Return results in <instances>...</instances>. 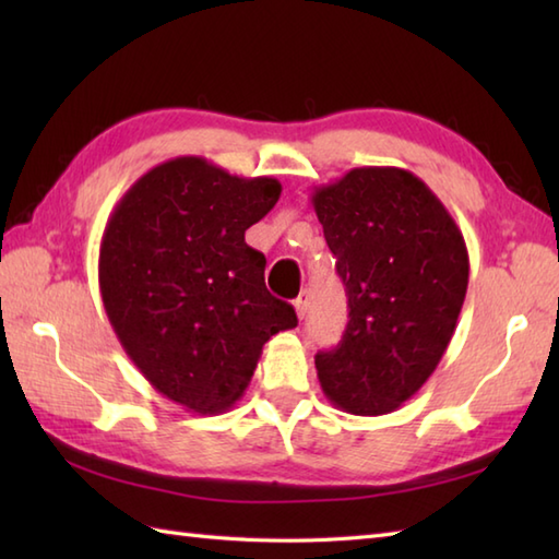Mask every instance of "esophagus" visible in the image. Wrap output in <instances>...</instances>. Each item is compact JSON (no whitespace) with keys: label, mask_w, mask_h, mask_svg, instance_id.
Returning <instances> with one entry per match:
<instances>
[{"label":"esophagus","mask_w":559,"mask_h":559,"mask_svg":"<svg viewBox=\"0 0 559 559\" xmlns=\"http://www.w3.org/2000/svg\"><path fill=\"white\" fill-rule=\"evenodd\" d=\"M293 307H295V314H298V319H305L307 310H310V290H302L298 298H295Z\"/></svg>","instance_id":"esophagus-1"}]
</instances>
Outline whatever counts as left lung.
<instances>
[{"label": "left lung", "mask_w": 559, "mask_h": 559, "mask_svg": "<svg viewBox=\"0 0 559 559\" xmlns=\"http://www.w3.org/2000/svg\"><path fill=\"white\" fill-rule=\"evenodd\" d=\"M312 206L348 295V326L317 353L324 396L353 415L401 408L442 360L468 288L456 221L420 177L353 168L314 187Z\"/></svg>", "instance_id": "left-lung-1"}]
</instances>
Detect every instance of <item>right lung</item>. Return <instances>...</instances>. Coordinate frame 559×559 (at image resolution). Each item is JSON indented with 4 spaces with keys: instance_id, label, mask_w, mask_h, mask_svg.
I'll use <instances>...</instances> for the list:
<instances>
[{
    "instance_id": "add662e5",
    "label": "right lung",
    "mask_w": 559,
    "mask_h": 559,
    "mask_svg": "<svg viewBox=\"0 0 559 559\" xmlns=\"http://www.w3.org/2000/svg\"><path fill=\"white\" fill-rule=\"evenodd\" d=\"M276 177H237L201 156L165 160L117 201L98 283L110 324L148 384L199 415L233 408L264 343L298 326L266 290L245 230L276 206Z\"/></svg>"
}]
</instances>
